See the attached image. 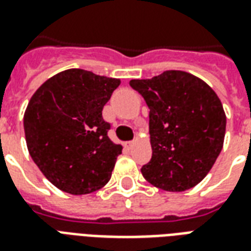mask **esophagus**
Returning <instances> with one entry per match:
<instances>
[{
	"mask_svg": "<svg viewBox=\"0 0 251 251\" xmlns=\"http://www.w3.org/2000/svg\"><path fill=\"white\" fill-rule=\"evenodd\" d=\"M133 146H135V141H128V143H126V147H127V148H132Z\"/></svg>",
	"mask_w": 251,
	"mask_h": 251,
	"instance_id": "obj_1",
	"label": "esophagus"
}]
</instances>
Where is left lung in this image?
<instances>
[{"mask_svg":"<svg viewBox=\"0 0 251 251\" xmlns=\"http://www.w3.org/2000/svg\"><path fill=\"white\" fill-rule=\"evenodd\" d=\"M129 86L150 108L152 159L147 181L167 192H184L204 180L224 146L226 116L217 94L195 75L168 70Z\"/></svg>","mask_w":251,"mask_h":251,"instance_id":"1","label":"left lung"}]
</instances>
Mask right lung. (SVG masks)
<instances>
[{"instance_id": "add662e5", "label": "right lung", "mask_w": 251, "mask_h": 251, "mask_svg": "<svg viewBox=\"0 0 251 251\" xmlns=\"http://www.w3.org/2000/svg\"><path fill=\"white\" fill-rule=\"evenodd\" d=\"M116 78L70 69L34 92L24 115L31 159L52 185L70 195H88L110 181L123 147L107 132L101 111L119 87Z\"/></svg>"}]
</instances>
